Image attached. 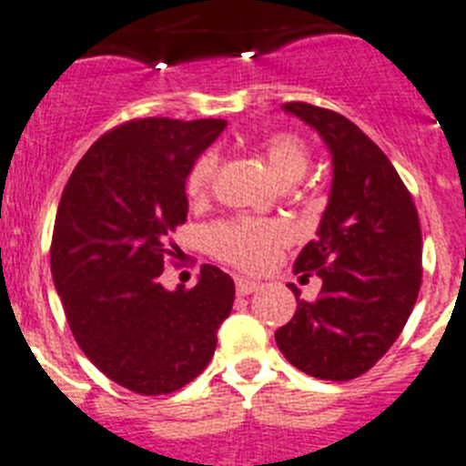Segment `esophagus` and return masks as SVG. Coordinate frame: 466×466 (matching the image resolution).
<instances>
[{
	"instance_id": "1",
	"label": "esophagus",
	"mask_w": 466,
	"mask_h": 466,
	"mask_svg": "<svg viewBox=\"0 0 466 466\" xmlns=\"http://www.w3.org/2000/svg\"><path fill=\"white\" fill-rule=\"evenodd\" d=\"M258 290H259L258 280L243 279V276H238L237 279V295L246 297V295H253V292H258Z\"/></svg>"
}]
</instances>
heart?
<instances>
[{
    "instance_id": "b5f03b06",
    "label": "heart",
    "mask_w": 466,
    "mask_h": 466,
    "mask_svg": "<svg viewBox=\"0 0 466 466\" xmlns=\"http://www.w3.org/2000/svg\"><path fill=\"white\" fill-rule=\"evenodd\" d=\"M264 157L274 171L276 178L285 186L297 183L311 165V150L297 134L280 132L264 141ZM218 155L204 153L192 165L187 174L186 190L190 199H204L216 178ZM208 248L223 262L234 264L243 271H259L269 267L280 253L285 243L290 241L288 228L274 220H250V218H234L213 225L207 234Z\"/></svg>"
}]
</instances>
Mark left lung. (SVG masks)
Returning a JSON list of instances; mask_svg holds the SVG:
<instances>
[{"label":"left lung","instance_id":"left-lung-1","mask_svg":"<svg viewBox=\"0 0 466 466\" xmlns=\"http://www.w3.org/2000/svg\"><path fill=\"white\" fill-rule=\"evenodd\" d=\"M311 125L332 153V190L318 238L295 259V274L320 276L316 301L276 329L280 353L322 380H350L374 367L404 329L422 280V234L413 197L388 155L341 113L283 104Z\"/></svg>","mask_w":466,"mask_h":466}]
</instances>
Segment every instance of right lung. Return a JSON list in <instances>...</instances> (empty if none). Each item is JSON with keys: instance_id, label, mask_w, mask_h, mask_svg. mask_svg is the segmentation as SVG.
I'll return each instance as SVG.
<instances>
[{"instance_id": "obj_1", "label": "right lung", "mask_w": 466, "mask_h": 466, "mask_svg": "<svg viewBox=\"0 0 466 466\" xmlns=\"http://www.w3.org/2000/svg\"><path fill=\"white\" fill-rule=\"evenodd\" d=\"M225 120L139 118L90 146L57 207L50 271L71 334L95 367L139 395H169L211 362L234 280L204 264L165 290L169 234L187 218L186 178ZM176 248V246H174Z\"/></svg>"}]
</instances>
